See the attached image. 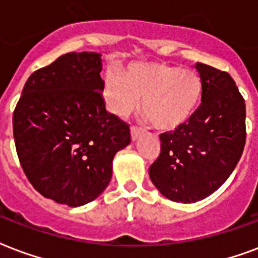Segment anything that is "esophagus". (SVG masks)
<instances>
[{
  "label": "esophagus",
  "instance_id": "esophagus-1",
  "mask_svg": "<svg viewBox=\"0 0 258 258\" xmlns=\"http://www.w3.org/2000/svg\"><path fill=\"white\" fill-rule=\"evenodd\" d=\"M141 134H142V130L138 128V127H135V125L131 127V138H133V141H137L138 138L141 137Z\"/></svg>",
  "mask_w": 258,
  "mask_h": 258
}]
</instances>
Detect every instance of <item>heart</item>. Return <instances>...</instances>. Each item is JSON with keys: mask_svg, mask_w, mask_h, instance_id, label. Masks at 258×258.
I'll return each instance as SVG.
<instances>
[{"mask_svg": "<svg viewBox=\"0 0 258 258\" xmlns=\"http://www.w3.org/2000/svg\"><path fill=\"white\" fill-rule=\"evenodd\" d=\"M104 101L116 116H127L139 103L154 128L174 131L194 117L203 98L202 77L162 62H135L104 77Z\"/></svg>", "mask_w": 258, "mask_h": 258, "instance_id": "b5f03b06", "label": "heart"}]
</instances>
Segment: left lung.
I'll return each mask as SVG.
<instances>
[{"mask_svg": "<svg viewBox=\"0 0 258 258\" xmlns=\"http://www.w3.org/2000/svg\"><path fill=\"white\" fill-rule=\"evenodd\" d=\"M203 101L185 125L160 135L149 174L165 198L195 203L215 192L238 164L246 141V108L227 72L196 63Z\"/></svg>", "mask_w": 258, "mask_h": 258, "instance_id": "left-lung-1", "label": "left lung"}]
</instances>
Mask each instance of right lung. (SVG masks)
Segmentation results:
<instances>
[{"label": "right lung", "instance_id": "1", "mask_svg": "<svg viewBox=\"0 0 258 258\" xmlns=\"http://www.w3.org/2000/svg\"><path fill=\"white\" fill-rule=\"evenodd\" d=\"M97 52H68L32 73L13 112L16 151L33 188L56 203L94 200L130 125L105 109Z\"/></svg>", "mask_w": 258, "mask_h": 258}]
</instances>
